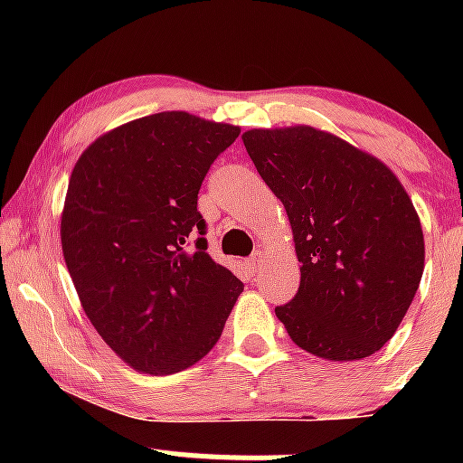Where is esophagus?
I'll return each mask as SVG.
<instances>
[{
    "instance_id": "esophagus-1",
    "label": "esophagus",
    "mask_w": 463,
    "mask_h": 463,
    "mask_svg": "<svg viewBox=\"0 0 463 463\" xmlns=\"http://www.w3.org/2000/svg\"><path fill=\"white\" fill-rule=\"evenodd\" d=\"M261 263H263V254L261 252H259V250H257V252H252V254H250V257H248V269H250V272H257V269L259 268H261Z\"/></svg>"
}]
</instances>
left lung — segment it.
<instances>
[{"label":"left lung","mask_w":463,"mask_h":463,"mask_svg":"<svg viewBox=\"0 0 463 463\" xmlns=\"http://www.w3.org/2000/svg\"><path fill=\"white\" fill-rule=\"evenodd\" d=\"M241 139L283 202L302 263L298 294L276 317L316 357L374 354L405 317L424 269L422 226L401 180L311 126L257 128Z\"/></svg>","instance_id":"1"}]
</instances>
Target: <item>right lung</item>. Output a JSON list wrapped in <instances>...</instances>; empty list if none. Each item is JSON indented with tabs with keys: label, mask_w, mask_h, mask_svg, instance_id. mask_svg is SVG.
Returning <instances> with one entry per match:
<instances>
[{
	"label": "right lung",
	"mask_w": 463,
	"mask_h": 463,
	"mask_svg": "<svg viewBox=\"0 0 463 463\" xmlns=\"http://www.w3.org/2000/svg\"><path fill=\"white\" fill-rule=\"evenodd\" d=\"M239 137L169 110L106 132L78 158L61 217L82 309L126 364L187 370L215 346L243 283L206 252L198 191Z\"/></svg>",
	"instance_id": "1"
}]
</instances>
